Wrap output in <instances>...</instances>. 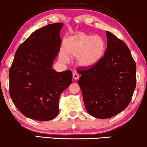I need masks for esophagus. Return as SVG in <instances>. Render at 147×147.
<instances>
[{
    "label": "esophagus",
    "instance_id": "34e87169",
    "mask_svg": "<svg viewBox=\"0 0 147 147\" xmlns=\"http://www.w3.org/2000/svg\"><path fill=\"white\" fill-rule=\"evenodd\" d=\"M72 77H73V79H78L79 78V75L78 72H75L73 73V75H72Z\"/></svg>",
    "mask_w": 147,
    "mask_h": 147
}]
</instances>
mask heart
I'll list each match as a JSON object with an SVG mask.
<instances>
[{
    "label": "heart",
    "instance_id": "obj_1",
    "mask_svg": "<svg viewBox=\"0 0 147 147\" xmlns=\"http://www.w3.org/2000/svg\"><path fill=\"white\" fill-rule=\"evenodd\" d=\"M63 47L64 52L60 53L61 61H67V56L77 57L79 66L89 68L98 63L104 56L106 41L99 35L92 36L80 32L65 38Z\"/></svg>",
    "mask_w": 147,
    "mask_h": 147
}]
</instances>
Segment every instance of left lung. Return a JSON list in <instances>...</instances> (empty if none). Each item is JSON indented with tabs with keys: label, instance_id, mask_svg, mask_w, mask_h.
Returning <instances> with one entry per match:
<instances>
[{
	"label": "left lung",
	"instance_id": "obj_1",
	"mask_svg": "<svg viewBox=\"0 0 147 147\" xmlns=\"http://www.w3.org/2000/svg\"><path fill=\"white\" fill-rule=\"evenodd\" d=\"M107 48L97 63L79 67L78 82L90 115L107 119L127 107L136 86V64L124 41L106 31Z\"/></svg>",
	"mask_w": 147,
	"mask_h": 147
}]
</instances>
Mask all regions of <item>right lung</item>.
I'll return each mask as SVG.
<instances>
[{
	"mask_svg": "<svg viewBox=\"0 0 147 147\" xmlns=\"http://www.w3.org/2000/svg\"><path fill=\"white\" fill-rule=\"evenodd\" d=\"M61 23L36 30L19 45L9 68V95L25 117L51 120L59 113L61 92L72 83L71 70L57 72L52 63L60 50Z\"/></svg>",
	"mask_w": 147,
	"mask_h": 147,
	"instance_id": "obj_1",
	"label": "right lung"
}]
</instances>
